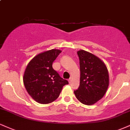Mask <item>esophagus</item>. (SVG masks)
Masks as SVG:
<instances>
[{
  "label": "esophagus",
  "instance_id": "obj_1",
  "mask_svg": "<svg viewBox=\"0 0 130 130\" xmlns=\"http://www.w3.org/2000/svg\"><path fill=\"white\" fill-rule=\"evenodd\" d=\"M68 82H69V83L71 82V78H70V79H68Z\"/></svg>",
  "mask_w": 130,
  "mask_h": 130
}]
</instances>
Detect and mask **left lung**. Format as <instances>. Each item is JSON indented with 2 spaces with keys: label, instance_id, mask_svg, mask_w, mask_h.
Segmentation results:
<instances>
[{
  "label": "left lung",
  "instance_id": "8db88e82",
  "mask_svg": "<svg viewBox=\"0 0 130 130\" xmlns=\"http://www.w3.org/2000/svg\"><path fill=\"white\" fill-rule=\"evenodd\" d=\"M80 64V85L74 91L76 98L83 104L91 105L101 100L109 85L106 65L99 57L84 50L77 51Z\"/></svg>",
  "mask_w": 130,
  "mask_h": 130
}]
</instances>
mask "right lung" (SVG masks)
I'll return each instance as SVG.
<instances>
[{"label": "right lung", "instance_id": "add662e5", "mask_svg": "<svg viewBox=\"0 0 130 130\" xmlns=\"http://www.w3.org/2000/svg\"><path fill=\"white\" fill-rule=\"evenodd\" d=\"M61 51L53 49L40 53L26 67L23 80L26 91L37 102L47 104L59 96L68 82L53 68V63Z\"/></svg>", "mask_w": 130, "mask_h": 130}]
</instances>
